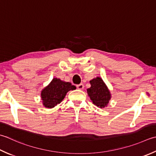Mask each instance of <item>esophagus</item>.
<instances>
[{
	"instance_id": "esophagus-1",
	"label": "esophagus",
	"mask_w": 156,
	"mask_h": 156,
	"mask_svg": "<svg viewBox=\"0 0 156 156\" xmlns=\"http://www.w3.org/2000/svg\"><path fill=\"white\" fill-rule=\"evenodd\" d=\"M76 87H77L78 89L79 90H82L84 88V85L82 84H78L77 86H76Z\"/></svg>"
}]
</instances>
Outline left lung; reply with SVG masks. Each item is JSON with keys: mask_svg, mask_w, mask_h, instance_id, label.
<instances>
[{"mask_svg": "<svg viewBox=\"0 0 156 156\" xmlns=\"http://www.w3.org/2000/svg\"><path fill=\"white\" fill-rule=\"evenodd\" d=\"M90 87L87 88V93L93 104L101 109L106 108L112 98V94L103 79L94 78L90 80Z\"/></svg>", "mask_w": 156, "mask_h": 156, "instance_id": "1", "label": "left lung"}]
</instances>
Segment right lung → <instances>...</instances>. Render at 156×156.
<instances>
[{
    "mask_svg": "<svg viewBox=\"0 0 156 156\" xmlns=\"http://www.w3.org/2000/svg\"><path fill=\"white\" fill-rule=\"evenodd\" d=\"M76 88L74 85H72L70 82L53 78L50 83L41 90L42 105L46 108H53L62 101L68 91L75 90Z\"/></svg>",
    "mask_w": 156,
    "mask_h": 156,
    "instance_id": "right-lung-1",
    "label": "right lung"
}]
</instances>
